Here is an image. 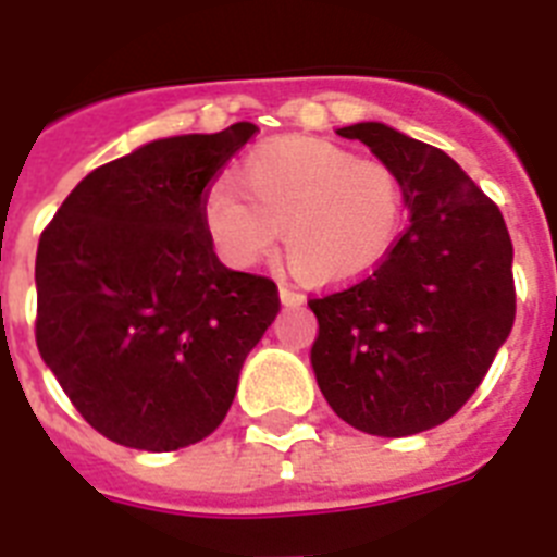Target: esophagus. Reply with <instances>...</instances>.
I'll use <instances>...</instances> for the list:
<instances>
[{"instance_id": "obj_1", "label": "esophagus", "mask_w": 557, "mask_h": 557, "mask_svg": "<svg viewBox=\"0 0 557 557\" xmlns=\"http://www.w3.org/2000/svg\"><path fill=\"white\" fill-rule=\"evenodd\" d=\"M280 302H283V306H302L306 297L294 292V288H288L286 283H280Z\"/></svg>"}]
</instances>
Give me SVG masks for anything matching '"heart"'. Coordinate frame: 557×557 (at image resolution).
<instances>
[{
	"instance_id": "b5f03b06",
	"label": "heart",
	"mask_w": 557,
	"mask_h": 557,
	"mask_svg": "<svg viewBox=\"0 0 557 557\" xmlns=\"http://www.w3.org/2000/svg\"><path fill=\"white\" fill-rule=\"evenodd\" d=\"M234 180L244 197L232 185H211L202 225L216 255L237 269L274 255L283 232L302 280L341 286L372 274L404 234L400 174L329 139H269L237 162Z\"/></svg>"
}]
</instances>
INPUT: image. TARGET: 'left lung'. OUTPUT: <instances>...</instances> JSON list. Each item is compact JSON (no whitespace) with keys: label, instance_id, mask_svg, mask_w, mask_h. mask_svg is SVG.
Listing matches in <instances>:
<instances>
[{"label":"left lung","instance_id":"obj_1","mask_svg":"<svg viewBox=\"0 0 557 557\" xmlns=\"http://www.w3.org/2000/svg\"><path fill=\"white\" fill-rule=\"evenodd\" d=\"M400 174L409 228L355 286L309 300L311 369L366 435L441 426L474 395L515 323L512 239L498 206L441 148L383 122L337 128Z\"/></svg>","mask_w":557,"mask_h":557}]
</instances>
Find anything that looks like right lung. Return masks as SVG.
I'll return each mask as SVG.
<instances>
[{"label":"right lung","mask_w":557,"mask_h":557,"mask_svg":"<svg viewBox=\"0 0 557 557\" xmlns=\"http://www.w3.org/2000/svg\"><path fill=\"white\" fill-rule=\"evenodd\" d=\"M153 139L90 171L39 237L36 346L108 441L174 451L228 414L239 369L280 311L202 225L206 185L255 134Z\"/></svg>","instance_id":"right-lung-1"}]
</instances>
